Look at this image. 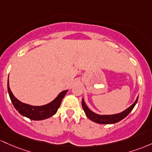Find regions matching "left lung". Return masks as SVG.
Segmentation results:
<instances>
[{
    "label": "left lung",
    "mask_w": 152,
    "mask_h": 152,
    "mask_svg": "<svg viewBox=\"0 0 152 152\" xmlns=\"http://www.w3.org/2000/svg\"><path fill=\"white\" fill-rule=\"evenodd\" d=\"M138 98H139V97L136 98V101L134 102V104L131 105L126 110H125L124 111H123L120 113L115 114V115H98V114L93 113V111H91L87 107L83 99L82 100V106H83V108L84 110L85 114H86L87 117L90 119L92 121H94L97 123V124H112L120 121L122 119H124V118L126 117L130 113L131 110H133V108H134V106H135V105L138 101Z\"/></svg>",
    "instance_id": "1"
}]
</instances>
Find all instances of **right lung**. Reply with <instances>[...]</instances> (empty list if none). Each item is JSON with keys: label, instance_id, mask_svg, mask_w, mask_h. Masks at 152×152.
Masks as SVG:
<instances>
[{"label": "right lung", "instance_id": "1", "mask_svg": "<svg viewBox=\"0 0 152 152\" xmlns=\"http://www.w3.org/2000/svg\"><path fill=\"white\" fill-rule=\"evenodd\" d=\"M67 91L68 90H64L61 92L57 98L49 104L42 106H34L19 101L12 93L8 81V92L14 108L22 115L34 121H41L48 118L57 113L58 108H59L62 103V99Z\"/></svg>", "mask_w": 152, "mask_h": 152}]
</instances>
